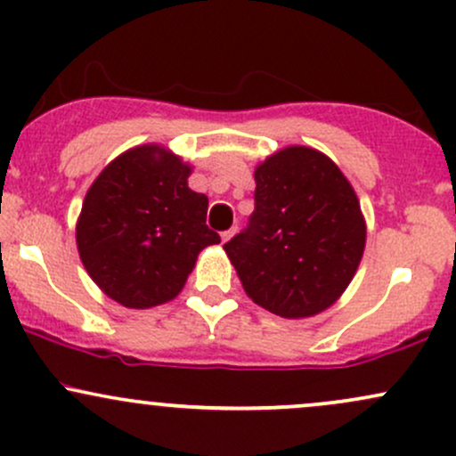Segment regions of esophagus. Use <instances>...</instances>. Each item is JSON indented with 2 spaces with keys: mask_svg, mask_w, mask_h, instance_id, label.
I'll return each instance as SVG.
<instances>
[{
  "mask_svg": "<svg viewBox=\"0 0 456 456\" xmlns=\"http://www.w3.org/2000/svg\"><path fill=\"white\" fill-rule=\"evenodd\" d=\"M233 235H235V227L229 229V232H223V233H221V240H223V244H224V242H229V240H232Z\"/></svg>",
  "mask_w": 456,
  "mask_h": 456,
  "instance_id": "obj_1",
  "label": "esophagus"
}]
</instances>
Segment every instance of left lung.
<instances>
[{"mask_svg": "<svg viewBox=\"0 0 456 456\" xmlns=\"http://www.w3.org/2000/svg\"><path fill=\"white\" fill-rule=\"evenodd\" d=\"M255 212L224 244L246 296L285 319L319 315L362 259L366 223L349 180L319 150L289 145L255 169Z\"/></svg>", "mask_w": 456, "mask_h": 456, "instance_id": "obj_1", "label": "left lung"}]
</instances>
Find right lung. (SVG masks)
Wrapping results in <instances>:
<instances>
[{
  "instance_id": "obj_1",
  "label": "right lung",
  "mask_w": 456,
  "mask_h": 456,
  "mask_svg": "<svg viewBox=\"0 0 456 456\" xmlns=\"http://www.w3.org/2000/svg\"><path fill=\"white\" fill-rule=\"evenodd\" d=\"M192 167L145 143L94 180L77 221L78 257L92 281L126 308L174 300L199 253L221 242L206 224L208 197L188 188Z\"/></svg>"
}]
</instances>
